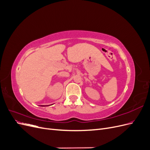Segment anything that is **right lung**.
<instances>
[{
  "instance_id": "add662e5",
  "label": "right lung",
  "mask_w": 150,
  "mask_h": 150,
  "mask_svg": "<svg viewBox=\"0 0 150 150\" xmlns=\"http://www.w3.org/2000/svg\"><path fill=\"white\" fill-rule=\"evenodd\" d=\"M52 104H51V105H52ZM51 105H46V106H44V105H42L41 106H51Z\"/></svg>"
}]
</instances>
